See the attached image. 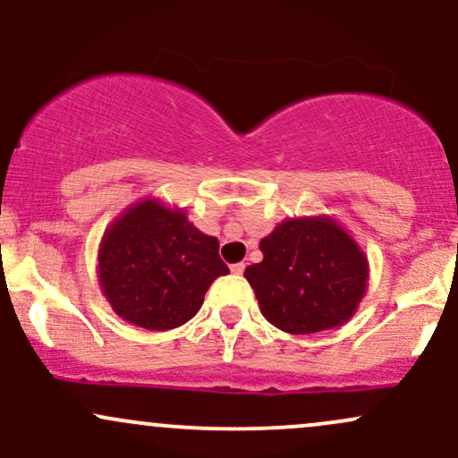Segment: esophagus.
Wrapping results in <instances>:
<instances>
[{"mask_svg":"<svg viewBox=\"0 0 458 458\" xmlns=\"http://www.w3.org/2000/svg\"><path fill=\"white\" fill-rule=\"evenodd\" d=\"M244 268H246V266H244V261H238V264H233V266H231V272H233V275H242Z\"/></svg>","mask_w":458,"mask_h":458,"instance_id":"1","label":"esophagus"}]
</instances>
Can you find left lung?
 I'll return each instance as SVG.
<instances>
[{"label": "left lung", "instance_id": "8db88e82", "mask_svg": "<svg viewBox=\"0 0 458 458\" xmlns=\"http://www.w3.org/2000/svg\"><path fill=\"white\" fill-rule=\"evenodd\" d=\"M244 270L266 320L292 335L342 327L368 287V257L328 216L287 218L259 242Z\"/></svg>", "mask_w": 458, "mask_h": 458}]
</instances>
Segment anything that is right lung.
Returning <instances> with one entry per match:
<instances>
[{"instance_id":"right-lung-1","label":"right lung","mask_w":458,"mask_h":458,"mask_svg":"<svg viewBox=\"0 0 458 458\" xmlns=\"http://www.w3.org/2000/svg\"><path fill=\"white\" fill-rule=\"evenodd\" d=\"M227 272L218 240L157 199L125 209L99 246L101 292L123 320L148 331L186 325L214 279Z\"/></svg>"}]
</instances>
